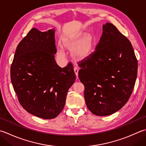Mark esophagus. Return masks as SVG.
Returning a JSON list of instances; mask_svg holds the SVG:
<instances>
[{"instance_id": "34e87169", "label": "esophagus", "mask_w": 146, "mask_h": 146, "mask_svg": "<svg viewBox=\"0 0 146 146\" xmlns=\"http://www.w3.org/2000/svg\"><path fill=\"white\" fill-rule=\"evenodd\" d=\"M74 71H75V73L76 74V76L78 77V68L77 67H75L74 68Z\"/></svg>"}]
</instances>
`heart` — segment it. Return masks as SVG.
I'll list each match as a JSON object with an SVG mask.
<instances>
[{"label":"heart","instance_id":"b5f03b06","mask_svg":"<svg viewBox=\"0 0 146 146\" xmlns=\"http://www.w3.org/2000/svg\"><path fill=\"white\" fill-rule=\"evenodd\" d=\"M82 34H79L63 40V45L64 46L69 49H72L73 48V55L79 58L87 56L90 53L92 46V40L91 36L86 35L82 38ZM58 53L60 56H65L64 51L61 48H58Z\"/></svg>","mask_w":146,"mask_h":146}]
</instances>
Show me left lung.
<instances>
[{"label":"left lung","instance_id":"1","mask_svg":"<svg viewBox=\"0 0 146 146\" xmlns=\"http://www.w3.org/2000/svg\"><path fill=\"white\" fill-rule=\"evenodd\" d=\"M79 66L85 103L93 114L112 115L127 103L136 81L137 61L132 44L115 26L103 25L95 52Z\"/></svg>","mask_w":146,"mask_h":146}]
</instances>
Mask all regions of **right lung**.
I'll use <instances>...</instances> for the list:
<instances>
[{
    "instance_id": "add662e5",
    "label": "right lung",
    "mask_w": 146,
    "mask_h": 146,
    "mask_svg": "<svg viewBox=\"0 0 146 146\" xmlns=\"http://www.w3.org/2000/svg\"><path fill=\"white\" fill-rule=\"evenodd\" d=\"M54 33L33 28L17 46L11 67L19 103L31 115L47 119L61 112L76 79L71 62L62 68L56 63Z\"/></svg>"
}]
</instances>
